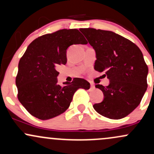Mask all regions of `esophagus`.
<instances>
[{"label":"esophagus","instance_id":"obj_1","mask_svg":"<svg viewBox=\"0 0 154 154\" xmlns=\"http://www.w3.org/2000/svg\"><path fill=\"white\" fill-rule=\"evenodd\" d=\"M95 86L94 85H93V84H91V91H93V90H95Z\"/></svg>","mask_w":154,"mask_h":154}]
</instances>
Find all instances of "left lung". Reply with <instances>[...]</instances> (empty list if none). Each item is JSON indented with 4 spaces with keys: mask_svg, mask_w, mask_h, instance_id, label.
<instances>
[{
    "mask_svg": "<svg viewBox=\"0 0 154 154\" xmlns=\"http://www.w3.org/2000/svg\"><path fill=\"white\" fill-rule=\"evenodd\" d=\"M94 48V69L105 72L108 86L95 85L103 92V101L93 108L100 115L119 119L130 114L140 103L147 90L148 68L135 43L111 31L86 28L79 29Z\"/></svg>",
    "mask_w": 154,
    "mask_h": 154,
    "instance_id": "obj_1",
    "label": "left lung"
}]
</instances>
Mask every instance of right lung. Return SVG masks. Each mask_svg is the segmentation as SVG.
I'll return each instance as SVG.
<instances>
[{
	"label": "right lung",
	"instance_id": "right-lung-1",
	"mask_svg": "<svg viewBox=\"0 0 154 154\" xmlns=\"http://www.w3.org/2000/svg\"><path fill=\"white\" fill-rule=\"evenodd\" d=\"M88 42L77 29H63L33 40L19 60L16 85L18 99L35 117L46 120L60 115L69 107L79 88L88 90L85 79L58 84L59 65L66 63V50L74 44Z\"/></svg>",
	"mask_w": 154,
	"mask_h": 154
}]
</instances>
